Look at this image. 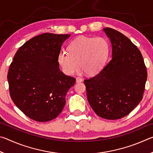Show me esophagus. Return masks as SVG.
Returning a JSON list of instances; mask_svg holds the SVG:
<instances>
[{"instance_id": "34e87169", "label": "esophagus", "mask_w": 153, "mask_h": 153, "mask_svg": "<svg viewBox=\"0 0 153 153\" xmlns=\"http://www.w3.org/2000/svg\"><path fill=\"white\" fill-rule=\"evenodd\" d=\"M81 82H82V79L81 78V77H76V82L77 83H79Z\"/></svg>"}]
</instances>
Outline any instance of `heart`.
<instances>
[{
    "instance_id": "heart-1",
    "label": "heart",
    "mask_w": 153,
    "mask_h": 153,
    "mask_svg": "<svg viewBox=\"0 0 153 153\" xmlns=\"http://www.w3.org/2000/svg\"><path fill=\"white\" fill-rule=\"evenodd\" d=\"M109 46L104 38L79 37L67 46V51L58 55V62L67 75L78 69V63L86 75L93 76L99 71L107 59Z\"/></svg>"
}]
</instances>
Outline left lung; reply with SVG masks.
Returning a JSON list of instances; mask_svg holds the SVG:
<instances>
[{
	"label": "left lung",
	"instance_id": "8db88e82",
	"mask_svg": "<svg viewBox=\"0 0 153 153\" xmlns=\"http://www.w3.org/2000/svg\"><path fill=\"white\" fill-rule=\"evenodd\" d=\"M104 31L112 45V59L84 83L96 114L114 120L128 115L141 101L147 71L140 51L128 38L112 28Z\"/></svg>",
	"mask_w": 153,
	"mask_h": 153
}]
</instances>
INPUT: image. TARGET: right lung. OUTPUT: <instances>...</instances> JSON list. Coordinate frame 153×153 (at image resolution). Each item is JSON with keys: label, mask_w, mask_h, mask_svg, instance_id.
Segmentation results:
<instances>
[{"label": "right lung", "mask_w": 153, "mask_h": 153, "mask_svg": "<svg viewBox=\"0 0 153 153\" xmlns=\"http://www.w3.org/2000/svg\"><path fill=\"white\" fill-rule=\"evenodd\" d=\"M70 34L45 33L18 49L7 79L15 105L32 120L46 122L56 118L65 105L67 91L76 78L59 69L58 55Z\"/></svg>", "instance_id": "right-lung-1"}]
</instances>
